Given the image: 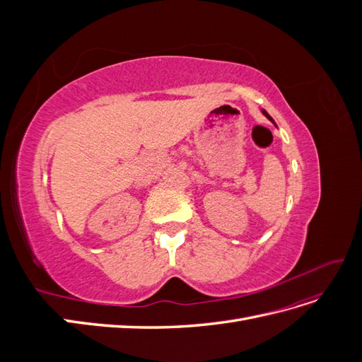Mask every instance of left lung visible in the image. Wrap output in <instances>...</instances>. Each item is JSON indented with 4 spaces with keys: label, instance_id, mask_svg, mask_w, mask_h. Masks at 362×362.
Returning <instances> with one entry per match:
<instances>
[{
    "label": "left lung",
    "instance_id": "obj_1",
    "mask_svg": "<svg viewBox=\"0 0 362 362\" xmlns=\"http://www.w3.org/2000/svg\"><path fill=\"white\" fill-rule=\"evenodd\" d=\"M261 112H262V115H264V116H266V117H267V119L270 120V122H273V124H275V120H273V119H272V116H270V115H269V113H267L266 110H261ZM275 125H276V124H275Z\"/></svg>",
    "mask_w": 362,
    "mask_h": 362
}]
</instances>
